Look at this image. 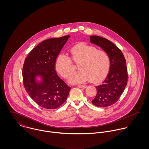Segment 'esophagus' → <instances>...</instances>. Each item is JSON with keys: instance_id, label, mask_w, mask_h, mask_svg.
<instances>
[{"instance_id": "obj_1", "label": "esophagus", "mask_w": 149, "mask_h": 149, "mask_svg": "<svg viewBox=\"0 0 149 149\" xmlns=\"http://www.w3.org/2000/svg\"><path fill=\"white\" fill-rule=\"evenodd\" d=\"M77 86L78 87H79V88H83V89H84V88H86V85H77Z\"/></svg>"}]
</instances>
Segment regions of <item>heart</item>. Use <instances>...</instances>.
<instances>
[{
	"label": "heart",
	"mask_w": 149,
	"mask_h": 149,
	"mask_svg": "<svg viewBox=\"0 0 149 149\" xmlns=\"http://www.w3.org/2000/svg\"><path fill=\"white\" fill-rule=\"evenodd\" d=\"M70 52L73 61L76 64L79 63L80 70L71 76L69 83L79 84L89 80L97 83L106 77L111 60L106 51L99 50L95 46L81 42L73 46ZM72 59L65 54L58 55L56 59V70L65 79L68 78L74 70Z\"/></svg>",
	"instance_id": "obj_1"
}]
</instances>
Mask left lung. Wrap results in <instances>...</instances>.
<instances>
[{"instance_id": "obj_1", "label": "left lung", "mask_w": 149, "mask_h": 149, "mask_svg": "<svg viewBox=\"0 0 149 149\" xmlns=\"http://www.w3.org/2000/svg\"><path fill=\"white\" fill-rule=\"evenodd\" d=\"M90 41L106 51L111 60L109 73L103 83L96 86L97 94L92 103L98 107L109 106L118 100L127 84L126 61L121 50L106 38L92 36Z\"/></svg>"}]
</instances>
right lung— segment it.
I'll use <instances>...</instances> for the list:
<instances>
[{
	"label": "right lung",
	"instance_id": "right-lung-1",
	"mask_svg": "<svg viewBox=\"0 0 149 149\" xmlns=\"http://www.w3.org/2000/svg\"><path fill=\"white\" fill-rule=\"evenodd\" d=\"M70 36L46 40L28 54L23 64L22 75L24 88L30 97L42 108L53 109L66 101L70 90L57 74L56 58ZM42 81L38 82L36 77Z\"/></svg>",
	"mask_w": 149,
	"mask_h": 149
}]
</instances>
